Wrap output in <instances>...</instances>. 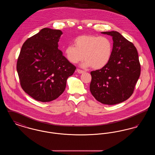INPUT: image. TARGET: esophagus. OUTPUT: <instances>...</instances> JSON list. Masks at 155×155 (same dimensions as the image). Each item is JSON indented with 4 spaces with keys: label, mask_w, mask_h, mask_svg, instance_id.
I'll use <instances>...</instances> for the list:
<instances>
[{
    "label": "esophagus",
    "mask_w": 155,
    "mask_h": 155,
    "mask_svg": "<svg viewBox=\"0 0 155 155\" xmlns=\"http://www.w3.org/2000/svg\"><path fill=\"white\" fill-rule=\"evenodd\" d=\"M77 71L78 73H79V74H82V73H84L85 72L84 70H80V69H77Z\"/></svg>",
    "instance_id": "esophagus-1"
}]
</instances>
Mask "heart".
<instances>
[{"label": "heart", "mask_w": 155, "mask_h": 155, "mask_svg": "<svg viewBox=\"0 0 155 155\" xmlns=\"http://www.w3.org/2000/svg\"><path fill=\"white\" fill-rule=\"evenodd\" d=\"M74 45H68L64 49V56L72 64L83 60L84 67H92L98 70L109 62L113 53V43L109 38L95 35L77 37Z\"/></svg>", "instance_id": "obj_1"}]
</instances>
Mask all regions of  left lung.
<instances>
[{
	"label": "left lung",
	"mask_w": 155,
	"mask_h": 155,
	"mask_svg": "<svg viewBox=\"0 0 155 155\" xmlns=\"http://www.w3.org/2000/svg\"><path fill=\"white\" fill-rule=\"evenodd\" d=\"M102 33L113 38V53L106 66L91 72L90 91L99 102L113 105L132 95L140 76V63L132 42L117 31Z\"/></svg>",
	"instance_id": "1"
}]
</instances>
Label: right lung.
<instances>
[{"mask_svg":"<svg viewBox=\"0 0 155 155\" xmlns=\"http://www.w3.org/2000/svg\"><path fill=\"white\" fill-rule=\"evenodd\" d=\"M61 31L45 28L23 44L17 62L21 87L38 101L57 99L76 67L58 49Z\"/></svg>","mask_w":155,"mask_h":155,"instance_id":"add662e5","label":"right lung"}]
</instances>
